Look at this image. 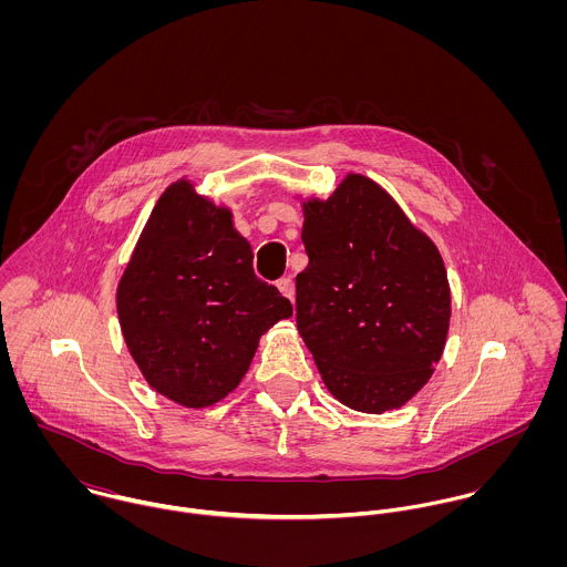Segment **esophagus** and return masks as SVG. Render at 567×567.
I'll list each match as a JSON object with an SVG mask.
<instances>
[{"instance_id":"obj_1","label":"esophagus","mask_w":567,"mask_h":567,"mask_svg":"<svg viewBox=\"0 0 567 567\" xmlns=\"http://www.w3.org/2000/svg\"><path fill=\"white\" fill-rule=\"evenodd\" d=\"M277 288H279V292H281L286 299L295 301V281H292L290 277H281V279L277 281Z\"/></svg>"}]
</instances>
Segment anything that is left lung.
I'll return each instance as SVG.
<instances>
[{"instance_id": "8db88e82", "label": "left lung", "mask_w": 567, "mask_h": 567, "mask_svg": "<svg viewBox=\"0 0 567 567\" xmlns=\"http://www.w3.org/2000/svg\"><path fill=\"white\" fill-rule=\"evenodd\" d=\"M303 207L310 264L297 275V327L327 391L358 412L412 400L439 364L452 315L443 257L395 198L349 172Z\"/></svg>"}]
</instances>
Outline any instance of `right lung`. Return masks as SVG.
<instances>
[{
	"label": "right lung",
	"mask_w": 567,
	"mask_h": 567,
	"mask_svg": "<svg viewBox=\"0 0 567 567\" xmlns=\"http://www.w3.org/2000/svg\"><path fill=\"white\" fill-rule=\"evenodd\" d=\"M142 375L185 408L218 404L243 382L259 338L292 303L252 272L234 214L185 176L165 187L115 292Z\"/></svg>",
	"instance_id": "1"
}]
</instances>
